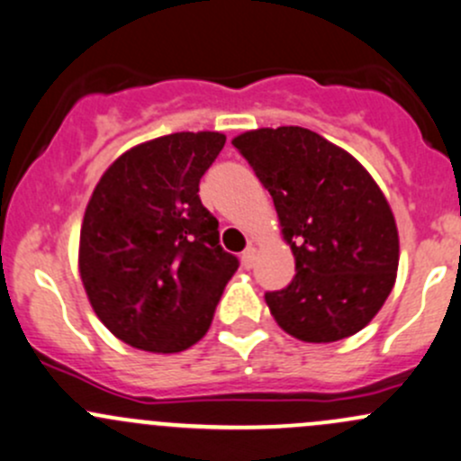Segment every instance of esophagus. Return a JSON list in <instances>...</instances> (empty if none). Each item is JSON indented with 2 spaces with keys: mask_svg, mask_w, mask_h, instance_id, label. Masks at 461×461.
<instances>
[{
  "mask_svg": "<svg viewBox=\"0 0 461 461\" xmlns=\"http://www.w3.org/2000/svg\"><path fill=\"white\" fill-rule=\"evenodd\" d=\"M240 260H243V265L247 269L254 267V260H256V249L254 247H247V249L243 251V256H240Z\"/></svg>",
  "mask_w": 461,
  "mask_h": 461,
  "instance_id": "esophagus-1",
  "label": "esophagus"
}]
</instances>
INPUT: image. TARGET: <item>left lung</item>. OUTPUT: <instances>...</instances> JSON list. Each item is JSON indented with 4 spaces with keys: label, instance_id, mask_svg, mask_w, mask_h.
Masks as SVG:
<instances>
[{
    "label": "left lung",
    "instance_id": "obj_1",
    "mask_svg": "<svg viewBox=\"0 0 461 461\" xmlns=\"http://www.w3.org/2000/svg\"><path fill=\"white\" fill-rule=\"evenodd\" d=\"M274 198L295 276L265 300L303 342H336L371 322L395 285L400 240L384 194L351 154L298 125L231 141Z\"/></svg>",
    "mask_w": 461,
    "mask_h": 461
}]
</instances>
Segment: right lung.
<instances>
[{
    "mask_svg": "<svg viewBox=\"0 0 461 461\" xmlns=\"http://www.w3.org/2000/svg\"><path fill=\"white\" fill-rule=\"evenodd\" d=\"M218 132H176L128 149L86 207L79 271L92 309L119 340L178 353L210 329L239 258L218 245L198 196L221 154Z\"/></svg>",
    "mask_w": 461,
    "mask_h": 461,
    "instance_id": "add662e5",
    "label": "right lung"
}]
</instances>
